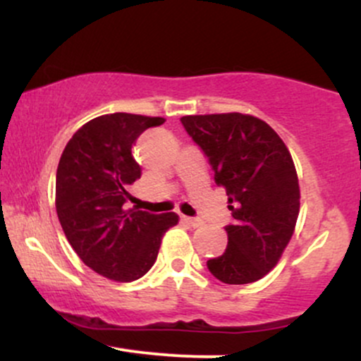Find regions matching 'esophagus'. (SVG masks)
<instances>
[{
  "label": "esophagus",
  "instance_id": "1",
  "mask_svg": "<svg viewBox=\"0 0 361 361\" xmlns=\"http://www.w3.org/2000/svg\"><path fill=\"white\" fill-rule=\"evenodd\" d=\"M181 221H183L185 224H188L190 227H200L202 224H204V222L200 221V219H195V217H186V215H183V217H181Z\"/></svg>",
  "mask_w": 361,
  "mask_h": 361
}]
</instances>
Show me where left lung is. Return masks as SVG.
Here are the masks:
<instances>
[{"instance_id": "1", "label": "left lung", "mask_w": 361, "mask_h": 361, "mask_svg": "<svg viewBox=\"0 0 361 361\" xmlns=\"http://www.w3.org/2000/svg\"><path fill=\"white\" fill-rule=\"evenodd\" d=\"M181 123L209 157L234 219L226 226V251L207 268L229 285L263 279L279 263L299 217V178L287 146L267 122L238 111L186 115Z\"/></svg>"}]
</instances>
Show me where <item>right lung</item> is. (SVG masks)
I'll list each match as a JSON object with an SVG mask.
<instances>
[{"label":"right lung","instance_id":"1","mask_svg":"<svg viewBox=\"0 0 361 361\" xmlns=\"http://www.w3.org/2000/svg\"><path fill=\"white\" fill-rule=\"evenodd\" d=\"M163 117L102 115L85 123L62 151L56 175V210L66 238L82 263L115 281H134L151 270L161 239L178 215L128 209V186L140 178L132 156L146 128Z\"/></svg>","mask_w":361,"mask_h":361}]
</instances>
